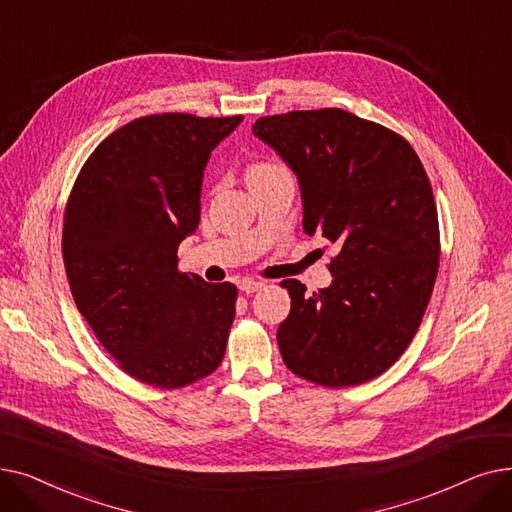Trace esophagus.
<instances>
[{"label": "esophagus", "mask_w": 512, "mask_h": 512, "mask_svg": "<svg viewBox=\"0 0 512 512\" xmlns=\"http://www.w3.org/2000/svg\"><path fill=\"white\" fill-rule=\"evenodd\" d=\"M262 287H264V281H252V279H246V281L239 285V289L243 291V294H256V291L262 289Z\"/></svg>", "instance_id": "esophagus-1"}]
</instances>
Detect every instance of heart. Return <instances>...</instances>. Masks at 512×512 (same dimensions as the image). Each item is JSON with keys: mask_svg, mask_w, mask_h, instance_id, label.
Masks as SVG:
<instances>
[{"mask_svg": "<svg viewBox=\"0 0 512 512\" xmlns=\"http://www.w3.org/2000/svg\"><path fill=\"white\" fill-rule=\"evenodd\" d=\"M287 173L285 168L277 166V164H271V162H256L248 168V183H254V181H260V179H266V177H275V175H283Z\"/></svg>", "mask_w": 512, "mask_h": 512, "instance_id": "b5f03b06", "label": "heart"}]
</instances>
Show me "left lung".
<instances>
[{"instance_id": "left-lung-1", "label": "left lung", "mask_w": 512, "mask_h": 512, "mask_svg": "<svg viewBox=\"0 0 512 512\" xmlns=\"http://www.w3.org/2000/svg\"><path fill=\"white\" fill-rule=\"evenodd\" d=\"M252 133L298 177L304 231L339 248L329 287L281 283L285 367L327 387L375 379L415 337L440 266L425 168L404 137L339 108L262 116Z\"/></svg>"}]
</instances>
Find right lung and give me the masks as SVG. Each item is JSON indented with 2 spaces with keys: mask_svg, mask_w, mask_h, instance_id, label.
Listing matches in <instances>:
<instances>
[{
  "mask_svg": "<svg viewBox=\"0 0 512 512\" xmlns=\"http://www.w3.org/2000/svg\"><path fill=\"white\" fill-rule=\"evenodd\" d=\"M243 116L152 114L106 137L66 204L62 254L72 298L125 373L175 389L218 369L237 287L177 271L200 225L204 170Z\"/></svg>",
  "mask_w": 512,
  "mask_h": 512,
  "instance_id": "right-lung-1",
  "label": "right lung"
}]
</instances>
